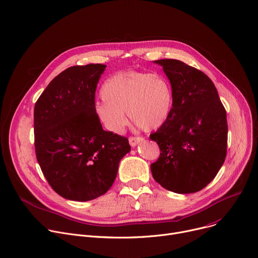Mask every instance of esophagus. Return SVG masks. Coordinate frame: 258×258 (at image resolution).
<instances>
[{"mask_svg":"<svg viewBox=\"0 0 258 258\" xmlns=\"http://www.w3.org/2000/svg\"><path fill=\"white\" fill-rule=\"evenodd\" d=\"M144 139L142 138V137H136V136H131L128 138V142L131 144V146H136L137 144H139L140 142H142Z\"/></svg>","mask_w":258,"mask_h":258,"instance_id":"34e87169","label":"esophagus"}]
</instances>
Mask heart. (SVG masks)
<instances>
[{
	"instance_id": "1",
	"label": "heart",
	"mask_w": 258,
	"mask_h": 258,
	"mask_svg": "<svg viewBox=\"0 0 258 258\" xmlns=\"http://www.w3.org/2000/svg\"><path fill=\"white\" fill-rule=\"evenodd\" d=\"M101 97L94 107L96 117L108 131L119 134L132 122L144 131L156 130L168 119L173 107L170 81L160 73L121 72L102 85Z\"/></svg>"
}]
</instances>
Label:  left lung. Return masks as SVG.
Here are the masks:
<instances>
[{
	"label": "left lung",
	"instance_id": "left-lung-1",
	"mask_svg": "<svg viewBox=\"0 0 258 258\" xmlns=\"http://www.w3.org/2000/svg\"><path fill=\"white\" fill-rule=\"evenodd\" d=\"M163 66L173 90L166 122L149 138L160 147L150 165L152 176L166 190L195 193L217 175L226 158V110L212 80L179 60L154 61Z\"/></svg>",
	"mask_w": 258,
	"mask_h": 258
}]
</instances>
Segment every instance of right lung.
I'll list each match as a JSON object with an SVG mask.
<instances>
[{
	"label": "right lung",
	"instance_id": "right-lung-1",
	"mask_svg": "<svg viewBox=\"0 0 258 258\" xmlns=\"http://www.w3.org/2000/svg\"><path fill=\"white\" fill-rule=\"evenodd\" d=\"M104 64L67 68L50 81L34 108V144L48 184L65 199L89 201L107 193L127 138L102 130L95 90Z\"/></svg>",
	"mask_w": 258,
	"mask_h": 258
}]
</instances>
